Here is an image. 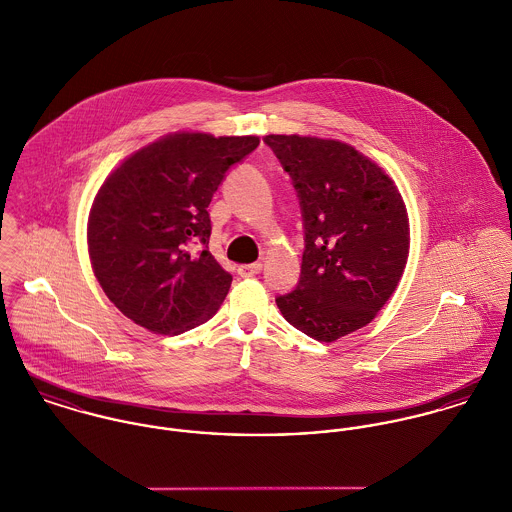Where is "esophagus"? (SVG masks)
Listing matches in <instances>:
<instances>
[{"label": "esophagus", "instance_id": "esophagus-1", "mask_svg": "<svg viewBox=\"0 0 512 512\" xmlns=\"http://www.w3.org/2000/svg\"><path fill=\"white\" fill-rule=\"evenodd\" d=\"M260 270H262V264H260V262H254V264H244V266H240V268H238V274H240L242 278H252V276L260 274Z\"/></svg>", "mask_w": 512, "mask_h": 512}]
</instances>
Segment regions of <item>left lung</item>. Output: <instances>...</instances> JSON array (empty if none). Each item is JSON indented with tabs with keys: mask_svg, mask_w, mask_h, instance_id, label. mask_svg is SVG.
Here are the masks:
<instances>
[{
	"mask_svg": "<svg viewBox=\"0 0 512 512\" xmlns=\"http://www.w3.org/2000/svg\"><path fill=\"white\" fill-rule=\"evenodd\" d=\"M264 142L292 177L305 228L299 284L276 303L295 329L333 343L368 325L404 274V199L378 163L345 142L297 134Z\"/></svg>",
	"mask_w": 512,
	"mask_h": 512,
	"instance_id": "1",
	"label": "left lung"
}]
</instances>
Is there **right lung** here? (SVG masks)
I'll return each instance as SVG.
<instances>
[{"label":"right lung","instance_id":"right-lung-1","mask_svg":"<svg viewBox=\"0 0 512 512\" xmlns=\"http://www.w3.org/2000/svg\"><path fill=\"white\" fill-rule=\"evenodd\" d=\"M258 136L175 132L126 157L98 189L88 215V256L108 299L157 335L209 321L232 276L207 250L209 205L230 165ZM203 241L201 255L190 244Z\"/></svg>","mask_w":512,"mask_h":512}]
</instances>
